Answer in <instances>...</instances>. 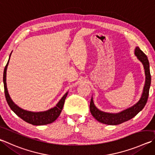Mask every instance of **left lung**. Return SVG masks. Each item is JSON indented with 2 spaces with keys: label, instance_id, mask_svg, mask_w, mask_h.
<instances>
[{
  "label": "left lung",
  "instance_id": "left-lung-1",
  "mask_svg": "<svg viewBox=\"0 0 155 155\" xmlns=\"http://www.w3.org/2000/svg\"><path fill=\"white\" fill-rule=\"evenodd\" d=\"M134 54L136 56L137 60L142 64L144 66L146 79L145 84L143 88V91L141 97H140L138 102H136L134 105L129 107L123 110L117 112V113H112V112H106L100 110L95 106L93 97H91V102H90L89 109L90 112L97 121L104 124L110 125H117L124 123L125 121L131 119L136 115L144 108L146 102H147L149 89H150L151 83V76L150 72V66L147 56H146L142 51L138 47L135 48Z\"/></svg>",
  "mask_w": 155,
  "mask_h": 155
}]
</instances>
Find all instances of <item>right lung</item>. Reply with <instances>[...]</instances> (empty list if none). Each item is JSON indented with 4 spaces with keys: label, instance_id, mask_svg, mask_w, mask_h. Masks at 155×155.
<instances>
[{
    "label": "right lung",
    "instance_id": "obj_1",
    "mask_svg": "<svg viewBox=\"0 0 155 155\" xmlns=\"http://www.w3.org/2000/svg\"><path fill=\"white\" fill-rule=\"evenodd\" d=\"M12 53V52H11ZM11 53L9 55V60L7 61V64L5 66L3 73V83H4V89H5V95L6 97V100L7 104H9L10 108L18 115L19 117H20L21 119H23L24 121L30 123L34 125H47L49 123L54 122L58 119V117L60 116L61 110H62L63 106L65 102L66 97L68 95V92H66L64 96L61 98V100L59 101L54 107L50 108L45 111L41 112H32L28 111L26 110H24L19 107L18 105L15 104L11 100L10 95L9 94L7 87V70L8 64L9 62L10 57Z\"/></svg>",
    "mask_w": 155,
    "mask_h": 155
}]
</instances>
